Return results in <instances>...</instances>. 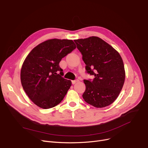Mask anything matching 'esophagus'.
I'll return each mask as SVG.
<instances>
[{"instance_id": "34e87169", "label": "esophagus", "mask_w": 148, "mask_h": 148, "mask_svg": "<svg viewBox=\"0 0 148 148\" xmlns=\"http://www.w3.org/2000/svg\"><path fill=\"white\" fill-rule=\"evenodd\" d=\"M78 81H79L78 79H75V80L72 81V84H76V82H78Z\"/></svg>"}]
</instances>
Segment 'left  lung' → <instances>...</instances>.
Wrapping results in <instances>:
<instances>
[{"mask_svg":"<svg viewBox=\"0 0 148 148\" xmlns=\"http://www.w3.org/2000/svg\"><path fill=\"white\" fill-rule=\"evenodd\" d=\"M74 41L82 55L87 73L95 76L93 81L84 80L86 88L83 99L96 108L108 106L117 99L123 86L125 71L122 57L97 37Z\"/></svg>","mask_w":148,"mask_h":148,"instance_id":"8db88e82","label":"left lung"}]
</instances>
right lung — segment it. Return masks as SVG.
I'll list each match as a JSON object with an SVG mask.
<instances>
[{"label": "right lung", "mask_w": 148, "mask_h": 148, "mask_svg": "<svg viewBox=\"0 0 148 148\" xmlns=\"http://www.w3.org/2000/svg\"><path fill=\"white\" fill-rule=\"evenodd\" d=\"M76 47L72 40L54 38L39 44L27 55L21 69V83L38 107L51 108L64 99L72 82L62 78L59 63Z\"/></svg>", "instance_id": "add662e5"}]
</instances>
